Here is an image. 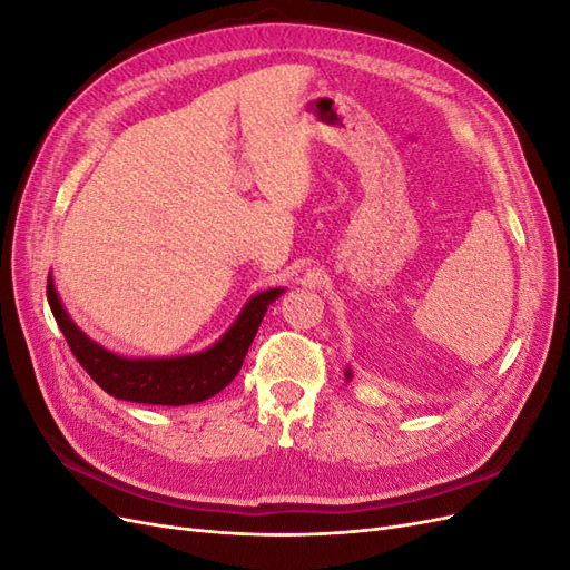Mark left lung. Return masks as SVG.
<instances>
[{
    "mask_svg": "<svg viewBox=\"0 0 570 570\" xmlns=\"http://www.w3.org/2000/svg\"><path fill=\"white\" fill-rule=\"evenodd\" d=\"M344 375H347V377H350V381H352V371H350V368H347V371H344Z\"/></svg>",
    "mask_w": 570,
    "mask_h": 570,
    "instance_id": "left-lung-1",
    "label": "left lung"
}]
</instances>
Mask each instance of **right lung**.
Masks as SVG:
<instances>
[{"mask_svg": "<svg viewBox=\"0 0 570 570\" xmlns=\"http://www.w3.org/2000/svg\"><path fill=\"white\" fill-rule=\"evenodd\" d=\"M281 295L283 287L258 292L245 304L237 321L228 327V333L199 354L174 358H128L105 350L85 335L61 306L51 275L47 278L51 314H55L78 364L88 371L92 381L116 400L161 406L197 404L228 387L239 368H243L249 344L268 306Z\"/></svg>", "mask_w": 570, "mask_h": 570, "instance_id": "right-lung-1", "label": "right lung"}]
</instances>
